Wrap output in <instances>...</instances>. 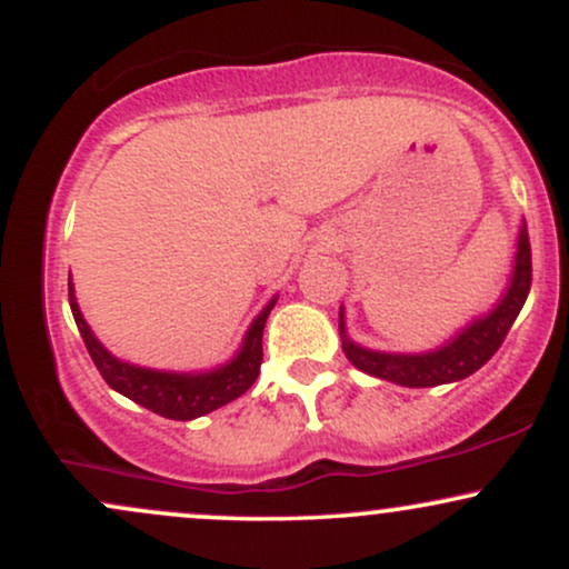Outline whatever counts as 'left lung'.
I'll use <instances>...</instances> for the list:
<instances>
[{
  "instance_id": "1",
  "label": "left lung",
  "mask_w": 569,
  "mask_h": 569,
  "mask_svg": "<svg viewBox=\"0 0 569 569\" xmlns=\"http://www.w3.org/2000/svg\"><path fill=\"white\" fill-rule=\"evenodd\" d=\"M532 283V259H530V238H527V221L521 219L519 232H516V253L508 276L506 291L489 307L487 312L476 316L466 326L455 331L452 337L443 339L436 348L422 352H390L375 350L367 345H358L348 335L345 323V307H339V339H342L345 358L356 369L367 371L377 380H388L401 388H436V385L460 382L479 371L489 358L500 348L511 329L516 316L525 307L527 293Z\"/></svg>"
}]
</instances>
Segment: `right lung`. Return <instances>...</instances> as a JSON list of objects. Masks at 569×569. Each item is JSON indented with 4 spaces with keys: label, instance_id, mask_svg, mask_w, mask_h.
<instances>
[{
    "label": "right lung",
    "instance_id": "right-lung-1",
    "mask_svg": "<svg viewBox=\"0 0 569 569\" xmlns=\"http://www.w3.org/2000/svg\"><path fill=\"white\" fill-rule=\"evenodd\" d=\"M276 302L278 293L248 326L243 342L234 350L230 361L200 371L149 369L139 367V363L122 361L114 352L103 348L101 339L93 335V329L84 321L74 297V283L69 278L71 316H74L77 329H80L82 342L90 358H93L96 369L101 371L103 380L117 393L130 398V401H136L143 409L154 411V415L168 417V420H194V417H202L208 411L234 401V398L243 396L251 388L253 380L259 377V367H262V331Z\"/></svg>",
    "mask_w": 569,
    "mask_h": 569
}]
</instances>
